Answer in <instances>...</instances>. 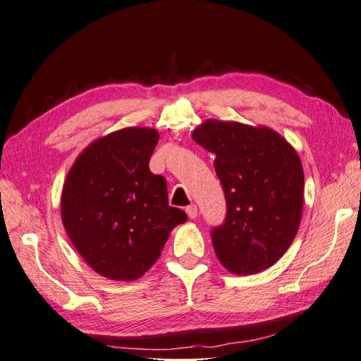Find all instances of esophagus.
<instances>
[{
    "label": "esophagus",
    "instance_id": "1",
    "mask_svg": "<svg viewBox=\"0 0 361 361\" xmlns=\"http://www.w3.org/2000/svg\"><path fill=\"white\" fill-rule=\"evenodd\" d=\"M185 211H187V214H188L190 218H195V216H197V206H195V204L187 206V209H185Z\"/></svg>",
    "mask_w": 361,
    "mask_h": 361
}]
</instances>
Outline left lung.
Instances as JSON below:
<instances>
[{"mask_svg":"<svg viewBox=\"0 0 361 361\" xmlns=\"http://www.w3.org/2000/svg\"><path fill=\"white\" fill-rule=\"evenodd\" d=\"M192 140L215 155L226 199L224 221L211 228L223 267L256 274L290 247L302 212L304 173L297 152L268 128L206 120Z\"/></svg>","mask_w":361,"mask_h":361,"instance_id":"8db88e82","label":"left lung"}]
</instances>
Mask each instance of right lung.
<instances>
[{"mask_svg":"<svg viewBox=\"0 0 361 361\" xmlns=\"http://www.w3.org/2000/svg\"><path fill=\"white\" fill-rule=\"evenodd\" d=\"M155 129L126 128L96 140L72 166L61 218L73 247L97 274L130 281L158 260L187 214L169 206L167 180L149 170Z\"/></svg>","mask_w":361,"mask_h":361,"instance_id":"right-lung-1","label":"right lung"}]
</instances>
